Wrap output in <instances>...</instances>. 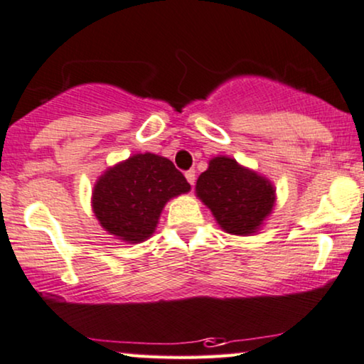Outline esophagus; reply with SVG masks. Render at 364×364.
Masks as SVG:
<instances>
[{"label": "esophagus", "mask_w": 364, "mask_h": 364, "mask_svg": "<svg viewBox=\"0 0 364 364\" xmlns=\"http://www.w3.org/2000/svg\"><path fill=\"white\" fill-rule=\"evenodd\" d=\"M185 176H186V179H188V183H190V185L193 186L195 185V179H196V174H195V171H193V169H190V171H186L185 173Z\"/></svg>", "instance_id": "esophagus-1"}]
</instances>
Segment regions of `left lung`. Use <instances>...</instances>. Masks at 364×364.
Listing matches in <instances>:
<instances>
[{
	"label": "left lung",
	"instance_id": "1",
	"mask_svg": "<svg viewBox=\"0 0 364 364\" xmlns=\"http://www.w3.org/2000/svg\"><path fill=\"white\" fill-rule=\"evenodd\" d=\"M196 196L225 232L251 236L273 213L276 188L268 178L230 156H215L196 181Z\"/></svg>",
	"mask_w": 364,
	"mask_h": 364
}]
</instances>
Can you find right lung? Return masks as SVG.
I'll return each instance as SVG.
<instances>
[{"instance_id":"add662e5","label":"right lung","mask_w":364,"mask_h":364,"mask_svg":"<svg viewBox=\"0 0 364 364\" xmlns=\"http://www.w3.org/2000/svg\"><path fill=\"white\" fill-rule=\"evenodd\" d=\"M190 190V183L168 158L136 153L106 168L96 179L91 208L114 240L143 243L156 230L164 205Z\"/></svg>"}]
</instances>
